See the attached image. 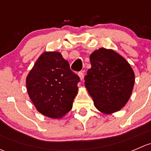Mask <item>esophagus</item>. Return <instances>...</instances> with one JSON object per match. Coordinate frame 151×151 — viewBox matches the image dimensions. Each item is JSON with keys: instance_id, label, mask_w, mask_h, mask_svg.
Segmentation results:
<instances>
[{"instance_id": "34e87169", "label": "esophagus", "mask_w": 151, "mask_h": 151, "mask_svg": "<svg viewBox=\"0 0 151 151\" xmlns=\"http://www.w3.org/2000/svg\"><path fill=\"white\" fill-rule=\"evenodd\" d=\"M79 77H80V80H83V77H84V71H81L79 72Z\"/></svg>"}]
</instances>
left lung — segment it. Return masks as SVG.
<instances>
[{
	"label": "left lung",
	"mask_w": 151,
	"mask_h": 151,
	"mask_svg": "<svg viewBox=\"0 0 151 151\" xmlns=\"http://www.w3.org/2000/svg\"><path fill=\"white\" fill-rule=\"evenodd\" d=\"M91 68L85 85L96 107L106 114L120 110L129 100L134 73L129 63L112 50L100 48L90 56Z\"/></svg>",
	"instance_id": "1"
}]
</instances>
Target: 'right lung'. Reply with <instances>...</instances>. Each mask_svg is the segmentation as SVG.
I'll list each match as a JSON object with an SVG mask.
<instances>
[{"label": "right lung", "mask_w": 151, "mask_h": 151, "mask_svg": "<svg viewBox=\"0 0 151 151\" xmlns=\"http://www.w3.org/2000/svg\"><path fill=\"white\" fill-rule=\"evenodd\" d=\"M80 78L57 52L39 58L26 79L27 90L37 110L52 118H60L72 108Z\"/></svg>", "instance_id": "right-lung-1"}]
</instances>
